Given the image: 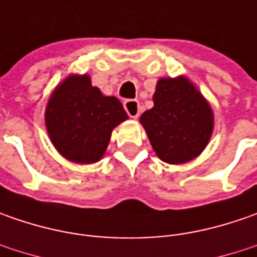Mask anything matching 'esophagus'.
<instances>
[{
	"label": "esophagus",
	"mask_w": 257,
	"mask_h": 257,
	"mask_svg": "<svg viewBox=\"0 0 257 257\" xmlns=\"http://www.w3.org/2000/svg\"><path fill=\"white\" fill-rule=\"evenodd\" d=\"M124 108H125V111L132 118H137L139 114H140V104H139L137 100H125L124 101Z\"/></svg>",
	"instance_id": "1"
}]
</instances>
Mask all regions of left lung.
<instances>
[{
  "label": "left lung",
  "instance_id": "left-lung-1",
  "mask_svg": "<svg viewBox=\"0 0 257 257\" xmlns=\"http://www.w3.org/2000/svg\"><path fill=\"white\" fill-rule=\"evenodd\" d=\"M154 107L140 117L156 154L170 164L190 162L202 153L213 130L210 105L183 77L162 78Z\"/></svg>",
  "mask_w": 257,
  "mask_h": 257
}]
</instances>
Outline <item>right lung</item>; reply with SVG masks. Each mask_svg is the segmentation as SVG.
<instances>
[{"mask_svg":"<svg viewBox=\"0 0 257 257\" xmlns=\"http://www.w3.org/2000/svg\"><path fill=\"white\" fill-rule=\"evenodd\" d=\"M127 118L115 97H105L88 75H71L57 87L45 110V124L55 149L75 163L101 159L115 125Z\"/></svg>","mask_w":257,"mask_h":257,"instance_id":"add662e5","label":"right lung"}]
</instances>
